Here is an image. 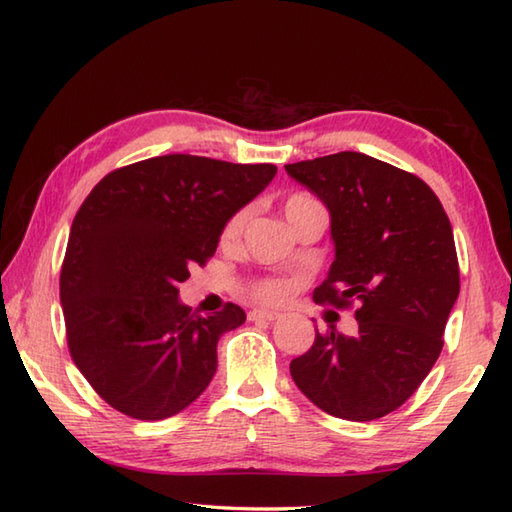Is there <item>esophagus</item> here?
I'll return each instance as SVG.
<instances>
[{"instance_id":"34e87169","label":"esophagus","mask_w":512,"mask_h":512,"mask_svg":"<svg viewBox=\"0 0 512 512\" xmlns=\"http://www.w3.org/2000/svg\"><path fill=\"white\" fill-rule=\"evenodd\" d=\"M250 321H277L281 319V312L279 310H268V308H255L250 310Z\"/></svg>"}]
</instances>
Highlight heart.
<instances>
[{"mask_svg":"<svg viewBox=\"0 0 512 512\" xmlns=\"http://www.w3.org/2000/svg\"><path fill=\"white\" fill-rule=\"evenodd\" d=\"M310 200H312L310 195H303V193L290 195V198H288L286 204H284L286 215L295 211L297 206L306 204V202H310ZM246 217H248V211H246V209H244V211H237V213L231 217V220L226 222V226H224V239H235L239 233H242V228H244V224H246ZM286 292H288V284H286V281H281V279H268V281H264L262 286L257 288V295L262 297V299H268V301L284 299Z\"/></svg>","mask_w":512,"mask_h":512,"instance_id":"b5f03b06","label":"heart"}]
</instances>
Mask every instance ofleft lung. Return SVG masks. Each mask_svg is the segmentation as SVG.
Listing matches in <instances>:
<instances>
[{
    "mask_svg": "<svg viewBox=\"0 0 512 512\" xmlns=\"http://www.w3.org/2000/svg\"><path fill=\"white\" fill-rule=\"evenodd\" d=\"M330 211L334 262L312 299L350 308L358 332L321 334L292 358L295 385L330 416L367 422L398 409L431 372L460 295L453 231L438 195L383 160L339 154L286 165Z\"/></svg>",
    "mask_w": 512,
    "mask_h": 512,
    "instance_id": "8db88e82",
    "label": "left lung"
}]
</instances>
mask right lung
<instances>
[{
	"mask_svg": "<svg viewBox=\"0 0 512 512\" xmlns=\"http://www.w3.org/2000/svg\"><path fill=\"white\" fill-rule=\"evenodd\" d=\"M275 173L169 154L107 173L85 198L61 266V308L72 361L107 405L165 420L209 387L217 341L246 314L226 303L202 317L178 286Z\"/></svg>",
	"mask_w": 512,
	"mask_h": 512,
	"instance_id": "add662e5",
	"label": "right lung"
}]
</instances>
